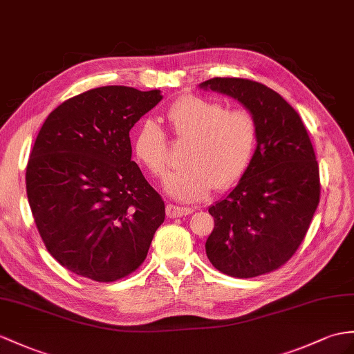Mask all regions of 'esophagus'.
I'll use <instances>...</instances> for the list:
<instances>
[{"mask_svg":"<svg viewBox=\"0 0 354 354\" xmlns=\"http://www.w3.org/2000/svg\"><path fill=\"white\" fill-rule=\"evenodd\" d=\"M192 212H194L192 209H183V207H177V205H172V204L167 205V216L169 219L187 216V214H191Z\"/></svg>","mask_w":354,"mask_h":354,"instance_id":"esophagus-1","label":"esophagus"}]
</instances>
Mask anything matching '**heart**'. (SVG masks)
<instances>
[{
	"label": "heart",
	"instance_id": "obj_1",
	"mask_svg": "<svg viewBox=\"0 0 354 354\" xmlns=\"http://www.w3.org/2000/svg\"><path fill=\"white\" fill-rule=\"evenodd\" d=\"M165 120L176 140L187 141L186 167L171 172L163 183L174 200L200 201L213 186L227 189L245 176L258 141V124L251 111L227 109L221 102L187 94L167 109ZM132 150L150 176L163 177L168 140L159 124L147 120L138 126Z\"/></svg>",
	"mask_w": 354,
	"mask_h": 354
}]
</instances>
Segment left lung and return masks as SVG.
I'll return each mask as SVG.
<instances>
[{
    "mask_svg": "<svg viewBox=\"0 0 354 354\" xmlns=\"http://www.w3.org/2000/svg\"><path fill=\"white\" fill-rule=\"evenodd\" d=\"M201 88L223 93L258 124L254 158L232 191L209 209L210 263L232 278H255L286 264L304 242L320 203V171L300 115L277 91L242 77H213Z\"/></svg>",
    "mask_w": 354,
    "mask_h": 354,
    "instance_id": "1",
    "label": "left lung"
}]
</instances>
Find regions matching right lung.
Wrapping results in <instances>:
<instances>
[{
    "label": "right lung",
    "mask_w": 354,
    "mask_h": 354,
    "mask_svg": "<svg viewBox=\"0 0 354 354\" xmlns=\"http://www.w3.org/2000/svg\"><path fill=\"white\" fill-rule=\"evenodd\" d=\"M160 100L159 90L93 88L40 129L25 174L28 203L48 252L75 274L114 282L147 257L165 204L132 160L129 132Z\"/></svg>",
    "instance_id": "1"
}]
</instances>
